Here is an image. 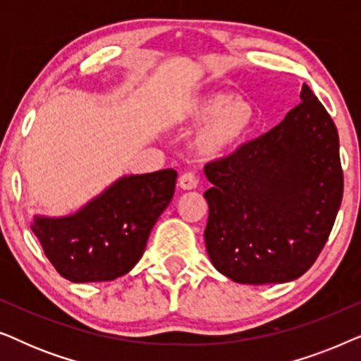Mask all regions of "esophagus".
<instances>
[{"instance_id": "esophagus-1", "label": "esophagus", "mask_w": 361, "mask_h": 361, "mask_svg": "<svg viewBox=\"0 0 361 361\" xmlns=\"http://www.w3.org/2000/svg\"><path fill=\"white\" fill-rule=\"evenodd\" d=\"M197 185H199V179H197L195 174H192V172H185V174L180 176L179 187L182 190H195Z\"/></svg>"}]
</instances>
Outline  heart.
Wrapping results in <instances>:
<instances>
[{
  "label": "heart",
  "instance_id": "b5f03b06",
  "mask_svg": "<svg viewBox=\"0 0 361 361\" xmlns=\"http://www.w3.org/2000/svg\"><path fill=\"white\" fill-rule=\"evenodd\" d=\"M167 120L180 128L200 125L192 137V149L202 159L215 161L245 145L255 130L258 113L246 97L200 90L177 103Z\"/></svg>",
  "mask_w": 361,
  "mask_h": 361
}]
</instances>
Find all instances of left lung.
<instances>
[{
	"label": "left lung",
	"mask_w": 361,
	"mask_h": 361,
	"mask_svg": "<svg viewBox=\"0 0 361 361\" xmlns=\"http://www.w3.org/2000/svg\"><path fill=\"white\" fill-rule=\"evenodd\" d=\"M338 133L312 90L266 135L205 166L215 269L235 283H288L317 259L343 195Z\"/></svg>",
	"instance_id": "8db88e82"
}]
</instances>
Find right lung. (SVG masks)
<instances>
[{
    "mask_svg": "<svg viewBox=\"0 0 361 361\" xmlns=\"http://www.w3.org/2000/svg\"><path fill=\"white\" fill-rule=\"evenodd\" d=\"M177 172L123 176L73 214L34 215L31 230L59 274L72 283L113 281L135 268L174 195Z\"/></svg>",
    "mask_w": 361,
    "mask_h": 361,
    "instance_id": "1",
    "label": "right lung"
}]
</instances>
